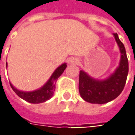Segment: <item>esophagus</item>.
<instances>
[{
  "instance_id": "1",
  "label": "esophagus",
  "mask_w": 135,
  "mask_h": 135,
  "mask_svg": "<svg viewBox=\"0 0 135 135\" xmlns=\"http://www.w3.org/2000/svg\"><path fill=\"white\" fill-rule=\"evenodd\" d=\"M68 63L69 64H78L79 63V60L76 57H71L68 60Z\"/></svg>"
}]
</instances>
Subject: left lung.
Segmentation results:
<instances>
[{
    "instance_id": "1",
    "label": "left lung",
    "mask_w": 135,
    "mask_h": 135,
    "mask_svg": "<svg viewBox=\"0 0 135 135\" xmlns=\"http://www.w3.org/2000/svg\"><path fill=\"white\" fill-rule=\"evenodd\" d=\"M120 52L119 65L105 79L92 78L84 70L80 71L79 92L81 98L88 103L103 104L118 98L125 86L129 72V62L124 45L117 33L113 34Z\"/></svg>"
}]
</instances>
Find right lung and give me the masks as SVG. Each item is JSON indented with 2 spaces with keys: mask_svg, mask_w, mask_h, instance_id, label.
Here are the masks:
<instances>
[{
  "mask_svg": "<svg viewBox=\"0 0 135 135\" xmlns=\"http://www.w3.org/2000/svg\"><path fill=\"white\" fill-rule=\"evenodd\" d=\"M66 66H67L66 63H64L59 66L52 73V75L46 81V83L43 86L35 90L31 91L19 90L16 87L14 86L11 82H10V86L18 97H20L21 98L27 102L34 104L46 102L53 96L55 90L56 81L60 75L63 74ZM6 67H7V63H6Z\"/></svg>",
  "mask_w": 135,
  "mask_h": 135,
  "instance_id": "obj_1",
  "label": "right lung"
}]
</instances>
